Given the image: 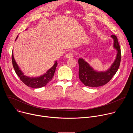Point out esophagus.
<instances>
[{
	"label": "esophagus",
	"mask_w": 133,
	"mask_h": 133,
	"mask_svg": "<svg viewBox=\"0 0 133 133\" xmlns=\"http://www.w3.org/2000/svg\"><path fill=\"white\" fill-rule=\"evenodd\" d=\"M67 58H71L73 57V54L70 52V53H68V54H67L65 56Z\"/></svg>",
	"instance_id": "34e87169"
}]
</instances>
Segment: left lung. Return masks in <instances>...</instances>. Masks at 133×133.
Listing matches in <instances>:
<instances>
[{
    "instance_id": "8db88e82",
    "label": "left lung",
    "mask_w": 133,
    "mask_h": 133,
    "mask_svg": "<svg viewBox=\"0 0 133 133\" xmlns=\"http://www.w3.org/2000/svg\"><path fill=\"white\" fill-rule=\"evenodd\" d=\"M110 37L113 39V47L116 50L117 54L115 61L107 70L97 71L84 59L79 58V78L85 86L92 87L103 86L110 81L118 70L121 60V48L116 36L111 35Z\"/></svg>"
}]
</instances>
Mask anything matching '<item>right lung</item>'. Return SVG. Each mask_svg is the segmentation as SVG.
I'll list each match as a JSON object with an SVG mask.
<instances>
[{
  "label": "right lung",
  "mask_w": 133,
  "mask_h": 133,
  "mask_svg": "<svg viewBox=\"0 0 133 133\" xmlns=\"http://www.w3.org/2000/svg\"><path fill=\"white\" fill-rule=\"evenodd\" d=\"M18 38H16V41ZM12 63L13 67L16 74L20 78L21 80L27 86L34 88H41L46 85L52 78L54 73L55 72L56 68L57 66V61H55L54 65L48 69L45 73L38 77H29L24 75V73L22 71L20 67H19L17 63L15 61L14 57L13 51L12 52Z\"/></svg>",
  "instance_id": "1"
}]
</instances>
